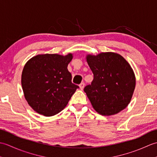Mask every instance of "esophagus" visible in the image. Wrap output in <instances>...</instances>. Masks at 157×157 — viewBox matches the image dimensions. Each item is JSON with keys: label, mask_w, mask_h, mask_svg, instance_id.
<instances>
[{"label": "esophagus", "mask_w": 157, "mask_h": 157, "mask_svg": "<svg viewBox=\"0 0 157 157\" xmlns=\"http://www.w3.org/2000/svg\"><path fill=\"white\" fill-rule=\"evenodd\" d=\"M84 86H85L84 82H82L81 84H79V88H80L81 90H83V89H84Z\"/></svg>", "instance_id": "34e87169"}]
</instances>
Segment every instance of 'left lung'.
I'll return each mask as SVG.
<instances>
[{
	"label": "left lung",
	"instance_id": "8db88e82",
	"mask_svg": "<svg viewBox=\"0 0 157 157\" xmlns=\"http://www.w3.org/2000/svg\"><path fill=\"white\" fill-rule=\"evenodd\" d=\"M86 59L94 79L84 90L93 108L102 115H115L126 108L136 86L134 73L129 63L114 52L88 55Z\"/></svg>",
	"mask_w": 157,
	"mask_h": 157
}]
</instances>
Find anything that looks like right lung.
<instances>
[{"label":"right lung","mask_w":157,"mask_h":157,"mask_svg":"<svg viewBox=\"0 0 157 157\" xmlns=\"http://www.w3.org/2000/svg\"><path fill=\"white\" fill-rule=\"evenodd\" d=\"M72 58L71 54L39 55L24 66L23 91L29 105L39 114L50 117L61 112L79 88L67 69Z\"/></svg>","instance_id":"obj_1"}]
</instances>
